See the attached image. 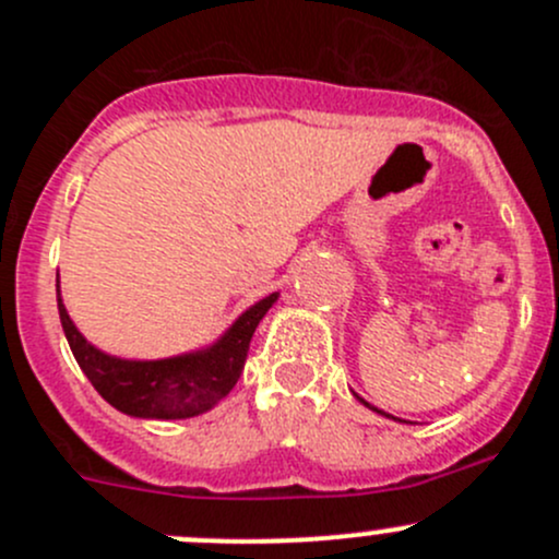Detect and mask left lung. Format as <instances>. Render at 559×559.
<instances>
[{
	"mask_svg": "<svg viewBox=\"0 0 559 559\" xmlns=\"http://www.w3.org/2000/svg\"><path fill=\"white\" fill-rule=\"evenodd\" d=\"M362 403H365V400H362ZM365 405H368V403H365ZM373 411H379V408H373ZM379 414H384V411H379ZM384 416H389V414H384Z\"/></svg>",
	"mask_w": 559,
	"mask_h": 559,
	"instance_id": "8db88e82",
	"label": "left lung"
}]
</instances>
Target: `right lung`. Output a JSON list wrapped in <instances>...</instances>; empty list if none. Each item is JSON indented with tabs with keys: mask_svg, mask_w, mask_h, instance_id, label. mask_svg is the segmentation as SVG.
Segmentation results:
<instances>
[{
	"mask_svg": "<svg viewBox=\"0 0 559 559\" xmlns=\"http://www.w3.org/2000/svg\"><path fill=\"white\" fill-rule=\"evenodd\" d=\"M275 300L278 292L253 302L213 346L167 359H121L99 352L72 324L61 295L59 319L72 357L112 408L138 419H189L233 392L243 373L253 330Z\"/></svg>",
	"mask_w": 559,
	"mask_h": 559,
	"instance_id": "obj_1",
	"label": "right lung"
}]
</instances>
